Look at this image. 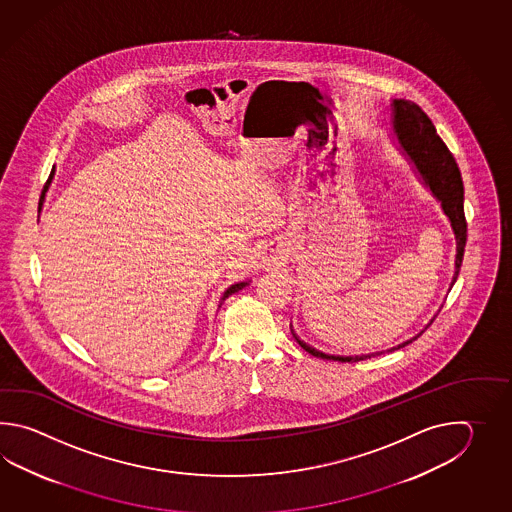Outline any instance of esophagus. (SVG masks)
I'll return each instance as SVG.
<instances>
[{
    "instance_id": "1",
    "label": "esophagus",
    "mask_w": 512,
    "mask_h": 512,
    "mask_svg": "<svg viewBox=\"0 0 512 512\" xmlns=\"http://www.w3.org/2000/svg\"><path fill=\"white\" fill-rule=\"evenodd\" d=\"M261 263H263V267H265V269L274 267V265L278 263V258H276V252H274V249H267V252H263Z\"/></svg>"
}]
</instances>
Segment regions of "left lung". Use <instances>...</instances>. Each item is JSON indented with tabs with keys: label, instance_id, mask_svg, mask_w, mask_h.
<instances>
[{
	"label": "left lung",
	"instance_id": "1",
	"mask_svg": "<svg viewBox=\"0 0 512 512\" xmlns=\"http://www.w3.org/2000/svg\"><path fill=\"white\" fill-rule=\"evenodd\" d=\"M390 128H392L393 142L397 144L399 152L403 153L406 161L414 166L415 174L419 175V181L441 203V208H443L446 218L450 221V227L454 230V236H456V272H454V278L450 283V287H452L456 283L457 276H459L463 254H465V245H467V221H465V210H463L465 197H463L461 172L457 168L452 153L448 152L445 142L441 141V137L437 135L432 120L428 119L425 111L414 102L403 100V98L393 100L390 104ZM432 322H434V318H432ZM291 333H293L294 340L307 353H311L313 357H318V359L359 362V360L371 359V357H377V355L384 353V351H375V353H364V355H355V357H351V355L349 357L327 355L324 351H318L313 346L305 344L304 340H300L298 335L294 333L293 326H291ZM417 337L410 338L403 344L386 349V351L404 348L406 344L414 342Z\"/></svg>",
	"mask_w": 512,
	"mask_h": 512
}]
</instances>
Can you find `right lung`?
<instances>
[{
    "label": "right lung",
    "mask_w": 512,
    "mask_h": 512,
    "mask_svg": "<svg viewBox=\"0 0 512 512\" xmlns=\"http://www.w3.org/2000/svg\"><path fill=\"white\" fill-rule=\"evenodd\" d=\"M53 175H55V166H53V170H51V175H49V181H47V185L51 183V179H53ZM47 188V186H45ZM249 285V282H240V283H234V285H230L229 289L223 293V296H221V304L229 298L230 294L238 293V291H241L243 287H247ZM221 307V305H219Z\"/></svg>",
    "instance_id": "add662e5"
}]
</instances>
